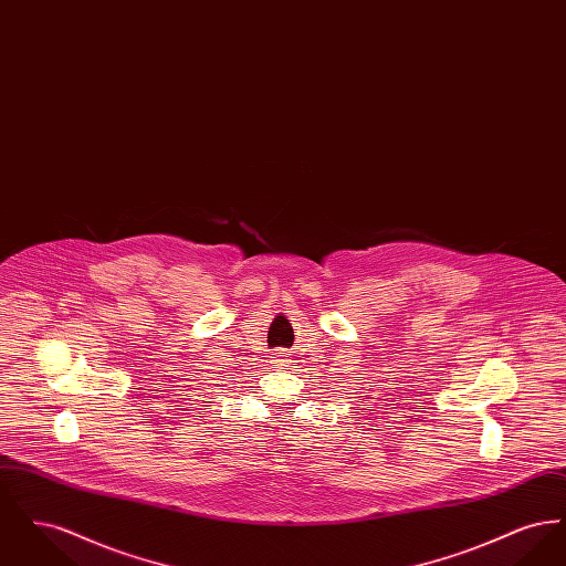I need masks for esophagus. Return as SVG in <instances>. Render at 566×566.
<instances>
[{"mask_svg":"<svg viewBox=\"0 0 566 566\" xmlns=\"http://www.w3.org/2000/svg\"><path fill=\"white\" fill-rule=\"evenodd\" d=\"M277 363H284V358H277Z\"/></svg>","mask_w":566,"mask_h":566,"instance_id":"1","label":"esophagus"}]
</instances>
